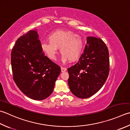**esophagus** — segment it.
I'll return each mask as SVG.
<instances>
[{
  "mask_svg": "<svg viewBox=\"0 0 130 130\" xmlns=\"http://www.w3.org/2000/svg\"><path fill=\"white\" fill-rule=\"evenodd\" d=\"M61 72H65L67 71V68H65L61 67Z\"/></svg>",
  "mask_w": 130,
  "mask_h": 130,
  "instance_id": "obj_1",
  "label": "esophagus"
}]
</instances>
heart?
Segmentation results:
<instances>
[{"mask_svg": "<svg viewBox=\"0 0 130 130\" xmlns=\"http://www.w3.org/2000/svg\"><path fill=\"white\" fill-rule=\"evenodd\" d=\"M84 40L80 35L70 30H56L49 36V42H43L42 49L51 60H56L58 49L61 61L75 62L79 58L84 48Z\"/></svg>", "mask_w": 130, "mask_h": 130, "instance_id": "1", "label": "heart"}]
</instances>
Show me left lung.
I'll return each mask as SVG.
<instances>
[{
    "label": "left lung",
    "instance_id": "obj_1",
    "mask_svg": "<svg viewBox=\"0 0 130 130\" xmlns=\"http://www.w3.org/2000/svg\"><path fill=\"white\" fill-rule=\"evenodd\" d=\"M84 53L78 62L68 69V85L77 97L86 99L103 87L109 73V51L100 38H87Z\"/></svg>",
    "mask_w": 130,
    "mask_h": 130
}]
</instances>
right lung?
I'll return each mask as SVG.
<instances>
[{
    "label": "right lung",
    "mask_w": 130,
    "mask_h": 130,
    "mask_svg": "<svg viewBox=\"0 0 130 130\" xmlns=\"http://www.w3.org/2000/svg\"><path fill=\"white\" fill-rule=\"evenodd\" d=\"M38 32L30 30L20 37L11 52L13 78L25 95L42 100L52 93L61 72L59 66L44 55Z\"/></svg>",
    "instance_id": "1"
}]
</instances>
